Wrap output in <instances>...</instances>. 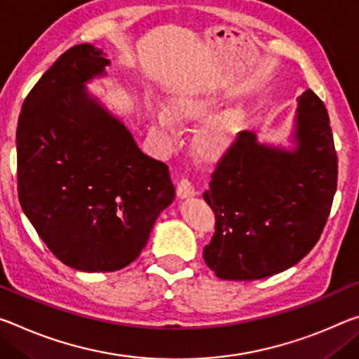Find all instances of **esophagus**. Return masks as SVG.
I'll return each instance as SVG.
<instances>
[{
	"mask_svg": "<svg viewBox=\"0 0 359 359\" xmlns=\"http://www.w3.org/2000/svg\"><path fill=\"white\" fill-rule=\"evenodd\" d=\"M195 195H196V191H195V189H193L191 182H189L187 179H182L177 184V196L184 200V198H191Z\"/></svg>",
	"mask_w": 359,
	"mask_h": 359,
	"instance_id": "34e87169",
	"label": "esophagus"
}]
</instances>
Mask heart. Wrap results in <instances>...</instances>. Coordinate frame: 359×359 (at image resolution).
<instances>
[{
	"mask_svg": "<svg viewBox=\"0 0 359 359\" xmlns=\"http://www.w3.org/2000/svg\"><path fill=\"white\" fill-rule=\"evenodd\" d=\"M222 105V97L210 90L185 89L168 99V108L156 105L150 108L153 123L166 135H174L179 121L196 123L212 114ZM211 117V116H210ZM244 123L240 107L226 108L206 119L193 137V153L204 163H214L225 155L235 144Z\"/></svg>",
	"mask_w": 359,
	"mask_h": 359,
	"instance_id": "heart-1",
	"label": "heart"
}]
</instances>
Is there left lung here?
<instances>
[{
    "instance_id": "8db88e82",
    "label": "left lung",
    "mask_w": 359,
    "mask_h": 359,
    "mask_svg": "<svg viewBox=\"0 0 359 359\" xmlns=\"http://www.w3.org/2000/svg\"><path fill=\"white\" fill-rule=\"evenodd\" d=\"M292 149L241 130L203 198L215 233L203 257L220 280L252 281L291 269L320 240L337 189V153L321 99L297 97Z\"/></svg>"
}]
</instances>
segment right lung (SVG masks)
Returning <instances> with one entry per match:
<instances>
[{"mask_svg": "<svg viewBox=\"0 0 359 359\" xmlns=\"http://www.w3.org/2000/svg\"><path fill=\"white\" fill-rule=\"evenodd\" d=\"M107 65L93 44L62 54L27 95L15 137L22 209L62 264L88 273L137 259L175 198L166 164L88 93Z\"/></svg>", "mask_w": 359, "mask_h": 359, "instance_id": "right-lung-1", "label": "right lung"}]
</instances>
